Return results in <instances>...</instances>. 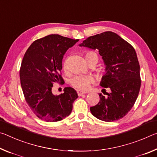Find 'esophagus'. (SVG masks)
<instances>
[{"mask_svg": "<svg viewBox=\"0 0 157 157\" xmlns=\"http://www.w3.org/2000/svg\"><path fill=\"white\" fill-rule=\"evenodd\" d=\"M87 92L86 91H83V90H77V94H78V96H81L82 94H86Z\"/></svg>", "mask_w": 157, "mask_h": 157, "instance_id": "34e87169", "label": "esophagus"}]
</instances>
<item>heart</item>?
Instances as JSON below:
<instances>
[{
    "label": "heart",
    "instance_id": "heart-1",
    "mask_svg": "<svg viewBox=\"0 0 157 157\" xmlns=\"http://www.w3.org/2000/svg\"><path fill=\"white\" fill-rule=\"evenodd\" d=\"M85 57L87 61L90 59H95L98 62V55L92 51H87L85 53ZM64 68H66V65H64ZM94 81L93 77L89 75H76L71 79V85L74 88L81 90H86L88 89L91 83Z\"/></svg>",
    "mask_w": 157,
    "mask_h": 157
}]
</instances>
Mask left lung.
I'll return each mask as SVG.
<instances>
[{
  "mask_svg": "<svg viewBox=\"0 0 157 157\" xmlns=\"http://www.w3.org/2000/svg\"><path fill=\"white\" fill-rule=\"evenodd\" d=\"M80 47L98 49L106 66L100 85L110 92L104 89L105 95L99 94V103L90 107L92 114L105 122L121 119L132 109L140 88V65L134 48L111 31L90 36Z\"/></svg>",
  "mask_w": 157,
  "mask_h": 157,
  "instance_id": "obj_1",
  "label": "left lung"
}]
</instances>
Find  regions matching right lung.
Listing matches in <instances>:
<instances>
[{
    "label": "right lung",
    "mask_w": 157,
    "mask_h": 157,
    "mask_svg": "<svg viewBox=\"0 0 157 157\" xmlns=\"http://www.w3.org/2000/svg\"><path fill=\"white\" fill-rule=\"evenodd\" d=\"M59 35L35 40L25 53L21 65V86L25 101L36 116L46 122H58L71 113L77 97L76 90L65 88L53 95V84H63L61 74L63 56L78 42Z\"/></svg>",
    "instance_id": "obj_1"
}]
</instances>
